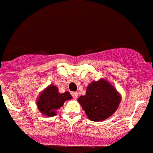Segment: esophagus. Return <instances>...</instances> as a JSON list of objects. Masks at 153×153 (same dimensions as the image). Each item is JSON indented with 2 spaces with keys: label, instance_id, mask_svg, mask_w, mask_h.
<instances>
[{
  "label": "esophagus",
  "instance_id": "1",
  "mask_svg": "<svg viewBox=\"0 0 153 153\" xmlns=\"http://www.w3.org/2000/svg\"><path fill=\"white\" fill-rule=\"evenodd\" d=\"M72 96L74 97V98L76 99L78 97V93L77 92H72Z\"/></svg>",
  "mask_w": 153,
  "mask_h": 153
}]
</instances>
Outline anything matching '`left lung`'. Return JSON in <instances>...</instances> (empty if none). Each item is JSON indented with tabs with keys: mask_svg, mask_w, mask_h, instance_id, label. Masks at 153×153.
<instances>
[{
	"mask_svg": "<svg viewBox=\"0 0 153 153\" xmlns=\"http://www.w3.org/2000/svg\"><path fill=\"white\" fill-rule=\"evenodd\" d=\"M120 101L119 92L104 79L91 83L85 95L78 98L88 119L92 121H102L110 117L117 111Z\"/></svg>",
	"mask_w": 153,
	"mask_h": 153,
	"instance_id": "1",
	"label": "left lung"
}]
</instances>
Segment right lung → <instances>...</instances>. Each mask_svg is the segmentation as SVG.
<instances>
[{
    "mask_svg": "<svg viewBox=\"0 0 153 153\" xmlns=\"http://www.w3.org/2000/svg\"><path fill=\"white\" fill-rule=\"evenodd\" d=\"M72 98L69 91L60 94L56 86L51 84L40 93L36 101V105L42 114L46 117H54L64 102Z\"/></svg>",
    "mask_w": 153,
    "mask_h": 153,
    "instance_id": "right-lung-1",
    "label": "right lung"
}]
</instances>
